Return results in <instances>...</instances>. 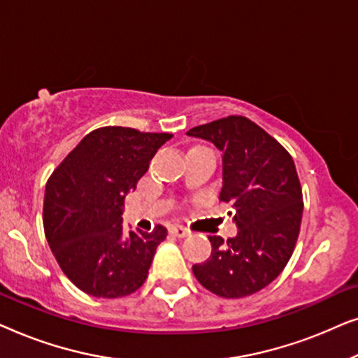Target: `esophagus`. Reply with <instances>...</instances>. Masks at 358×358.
<instances>
[{
	"mask_svg": "<svg viewBox=\"0 0 358 358\" xmlns=\"http://www.w3.org/2000/svg\"><path fill=\"white\" fill-rule=\"evenodd\" d=\"M169 233L173 234V236H176V238H185V236H189V234H190L187 229L182 228V227H171Z\"/></svg>",
	"mask_w": 358,
	"mask_h": 358,
	"instance_id": "obj_1",
	"label": "esophagus"
}]
</instances>
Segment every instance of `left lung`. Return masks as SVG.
Returning <instances> with one entry per match:
<instances>
[{"label":"left lung","instance_id":"1","mask_svg":"<svg viewBox=\"0 0 358 358\" xmlns=\"http://www.w3.org/2000/svg\"><path fill=\"white\" fill-rule=\"evenodd\" d=\"M189 136L222 151L220 200L231 205L238 234L208 236L212 254L194 275L215 295L243 298L262 290L290 261L300 233L303 195L288 151L246 117L229 115L194 127Z\"/></svg>","mask_w":358,"mask_h":358}]
</instances>
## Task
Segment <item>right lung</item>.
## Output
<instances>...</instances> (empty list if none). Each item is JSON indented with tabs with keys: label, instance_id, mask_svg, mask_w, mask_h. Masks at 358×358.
I'll use <instances>...</instances> for the list:
<instances>
[{
	"label": "right lung",
	"instance_id": "obj_1",
	"mask_svg": "<svg viewBox=\"0 0 358 358\" xmlns=\"http://www.w3.org/2000/svg\"><path fill=\"white\" fill-rule=\"evenodd\" d=\"M171 136L102 127L87 134L48 179L43 199L48 246L65 275L87 295L127 296L148 277L168 231L158 224L153 233L124 234V199Z\"/></svg>",
	"mask_w": 358,
	"mask_h": 358
}]
</instances>
